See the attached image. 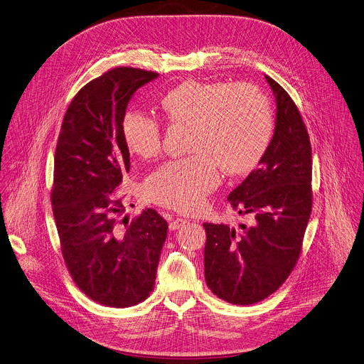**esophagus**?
Segmentation results:
<instances>
[{
    "label": "esophagus",
    "mask_w": 364,
    "mask_h": 364,
    "mask_svg": "<svg viewBox=\"0 0 364 364\" xmlns=\"http://www.w3.org/2000/svg\"><path fill=\"white\" fill-rule=\"evenodd\" d=\"M186 223H188V220H186V219H179V218H178V219H175L173 222H171V223H169V229H171V230H178L179 228L185 226Z\"/></svg>",
    "instance_id": "obj_1"
}]
</instances>
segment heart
Instances as JSON below:
<instances>
[{
    "label": "heart",
    "mask_w": 364,
    "mask_h": 364,
    "mask_svg": "<svg viewBox=\"0 0 364 364\" xmlns=\"http://www.w3.org/2000/svg\"><path fill=\"white\" fill-rule=\"evenodd\" d=\"M161 111L171 125L189 128L191 158L166 162L144 182L146 200L182 213L205 208L206 196L219 185L218 166L229 176L250 172L264 156L273 132L267 100L250 85L185 81L161 98ZM128 149L155 158L162 148L159 124L139 112L122 121Z\"/></svg>",
    "instance_id": "1"
}]
</instances>
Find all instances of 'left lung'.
Masks as SVG:
<instances>
[{
	"label": "left lung",
	"mask_w": 364,
	"mask_h": 364,
	"mask_svg": "<svg viewBox=\"0 0 364 364\" xmlns=\"http://www.w3.org/2000/svg\"><path fill=\"white\" fill-rule=\"evenodd\" d=\"M276 101L274 132L264 156L228 200L252 225L203 223L205 279L219 299L253 304L276 291L293 270L311 212V146L289 94L264 75Z\"/></svg>",
	"instance_id": "1"
}]
</instances>
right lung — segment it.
<instances>
[{
	"label": "right lung",
	"mask_w": 364,
	"mask_h": 364,
	"mask_svg": "<svg viewBox=\"0 0 364 364\" xmlns=\"http://www.w3.org/2000/svg\"><path fill=\"white\" fill-rule=\"evenodd\" d=\"M159 74L115 68L87 84L61 127L51 193L65 264L97 303L129 307L155 287L168 222L148 208L127 228L115 189L129 172L122 121L136 90ZM127 222L125 223L124 220Z\"/></svg>",
	"instance_id": "obj_1"
}]
</instances>
